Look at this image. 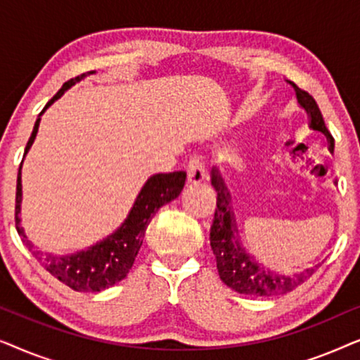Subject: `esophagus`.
<instances>
[{
  "label": "esophagus",
  "instance_id": "obj_1",
  "mask_svg": "<svg viewBox=\"0 0 360 360\" xmlns=\"http://www.w3.org/2000/svg\"><path fill=\"white\" fill-rule=\"evenodd\" d=\"M186 179L190 184H201L205 180V165L200 155H193L186 165Z\"/></svg>",
  "mask_w": 360,
  "mask_h": 360
}]
</instances>
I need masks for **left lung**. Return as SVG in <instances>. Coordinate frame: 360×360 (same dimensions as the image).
<instances>
[{
	"label": "left lung",
	"instance_id": "obj_1",
	"mask_svg": "<svg viewBox=\"0 0 360 360\" xmlns=\"http://www.w3.org/2000/svg\"><path fill=\"white\" fill-rule=\"evenodd\" d=\"M292 83V82H290ZM300 105L309 112L311 116V127L316 131H321L328 136L331 147H334V139L331 132L328 131L324 124L321 110L314 98L304 91L303 88L295 85ZM214 190L218 191L216 196V210L213 224L210 229V243L213 254L216 257V267H218L219 278L228 285L229 288L236 290L238 293L249 295V297H277V295L290 293L292 290L300 287L303 282L311 277L314 269L304 270L303 274L295 275L293 278L275 275L272 272H265L264 267H259L254 262L252 257H249L243 249L239 248L238 240H234V218L229 205V193L218 175V172H213L211 179Z\"/></svg>",
	"mask_w": 360,
	"mask_h": 360
}]
</instances>
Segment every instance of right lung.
Here are the masks:
<instances>
[{
	"mask_svg": "<svg viewBox=\"0 0 360 360\" xmlns=\"http://www.w3.org/2000/svg\"><path fill=\"white\" fill-rule=\"evenodd\" d=\"M85 75L86 73H82V75L70 78V80L63 83V86L53 95L52 100H49L46 108L41 111V115L53 101L63 95V91L68 90L72 85H75L77 82H80ZM39 121L41 120L37 117L32 134L26 144L24 155L27 154L29 147L32 146L34 137L37 134ZM185 179V172H174V174H159L150 176L147 184L142 186L129 216H127V219L122 223L121 228L115 234H111L110 238L93 245V248L82 250L78 254L65 255V257L42 254L39 250H32V255L52 277L60 280L63 285L75 290V292H101V290L112 287V285L129 274L132 264L136 260V255L142 245V240H144L146 229L150 219L154 218L159 208L180 195V191L184 190ZM19 203H21V167H19L18 172L14 221H16L18 234L21 236L27 248L31 249L32 243L27 240L21 228V219H19L21 205Z\"/></svg>",
	"mask_w": 360,
	"mask_h": 360,
	"instance_id": "obj_1",
	"label": "right lung"
}]
</instances>
